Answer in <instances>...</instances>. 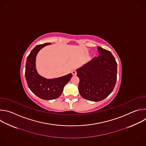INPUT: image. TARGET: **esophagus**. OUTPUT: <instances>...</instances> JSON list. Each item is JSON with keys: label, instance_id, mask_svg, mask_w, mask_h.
<instances>
[{"label": "esophagus", "instance_id": "34e87169", "mask_svg": "<svg viewBox=\"0 0 146 146\" xmlns=\"http://www.w3.org/2000/svg\"><path fill=\"white\" fill-rule=\"evenodd\" d=\"M72 74H73V75H74V76H75V75H76V74H77V72H76V70H73V71H72Z\"/></svg>", "mask_w": 146, "mask_h": 146}]
</instances>
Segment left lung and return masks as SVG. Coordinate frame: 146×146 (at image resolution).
<instances>
[{"label":"left lung","instance_id":"obj_1","mask_svg":"<svg viewBox=\"0 0 146 146\" xmlns=\"http://www.w3.org/2000/svg\"><path fill=\"white\" fill-rule=\"evenodd\" d=\"M99 55L78 69V91L87 100L98 102L108 97L117 81V64L110 51L98 47Z\"/></svg>","mask_w":146,"mask_h":146}]
</instances>
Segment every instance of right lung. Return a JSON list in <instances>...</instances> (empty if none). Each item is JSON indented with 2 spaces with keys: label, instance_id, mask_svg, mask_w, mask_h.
<instances>
[{
  "label": "right lung",
  "instance_id": "1",
  "mask_svg": "<svg viewBox=\"0 0 146 146\" xmlns=\"http://www.w3.org/2000/svg\"><path fill=\"white\" fill-rule=\"evenodd\" d=\"M46 43L36 46L28 56L25 66V78L28 87L38 98L45 100H52L59 98L64 88L72 77V74L54 79H46L40 76L35 67L36 57L40 49L50 44Z\"/></svg>",
  "mask_w": 146,
  "mask_h": 146
}]
</instances>
